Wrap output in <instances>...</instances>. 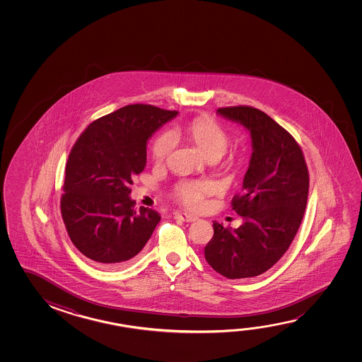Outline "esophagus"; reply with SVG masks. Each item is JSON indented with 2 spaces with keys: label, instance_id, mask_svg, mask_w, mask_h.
Masks as SVG:
<instances>
[{
  "label": "esophagus",
  "instance_id": "obj_1",
  "mask_svg": "<svg viewBox=\"0 0 362 362\" xmlns=\"http://www.w3.org/2000/svg\"><path fill=\"white\" fill-rule=\"evenodd\" d=\"M174 217H175V218L182 219V221H185V222H194V221L198 219L197 216L188 214V212H175Z\"/></svg>",
  "mask_w": 362,
  "mask_h": 362
}]
</instances>
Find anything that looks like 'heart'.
<instances>
[{"label": "heart", "mask_w": 362, "mask_h": 362, "mask_svg": "<svg viewBox=\"0 0 362 362\" xmlns=\"http://www.w3.org/2000/svg\"><path fill=\"white\" fill-rule=\"evenodd\" d=\"M185 136L204 158L218 159L225 154L230 143L228 132L208 116H199L185 126ZM174 146V139L169 132L155 139L151 146V158L155 163L165 160ZM212 192L207 182H180L174 189V196L187 207H199L204 196Z\"/></svg>", "instance_id": "obj_1"}]
</instances>
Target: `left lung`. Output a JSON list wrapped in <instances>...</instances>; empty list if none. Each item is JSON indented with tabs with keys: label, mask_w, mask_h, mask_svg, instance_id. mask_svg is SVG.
<instances>
[{
	"label": "left lung",
	"mask_w": 362,
	"mask_h": 362,
	"mask_svg": "<svg viewBox=\"0 0 362 362\" xmlns=\"http://www.w3.org/2000/svg\"><path fill=\"white\" fill-rule=\"evenodd\" d=\"M217 113L250 131L252 154L243 192L232 199L243 223L231 230L214 222L204 256L226 278H252L276 264L296 238L307 207L308 168L296 139L267 113L250 106Z\"/></svg>",
	"instance_id": "1"
}]
</instances>
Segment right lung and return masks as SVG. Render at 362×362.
<instances>
[{"label":"right lung","instance_id":"obj_1","mask_svg":"<svg viewBox=\"0 0 362 362\" xmlns=\"http://www.w3.org/2000/svg\"><path fill=\"white\" fill-rule=\"evenodd\" d=\"M177 115L129 105L93 121L71 148L60 211L71 243L95 265L130 262L159 223L154 209L136 211L130 185L146 165L148 139Z\"/></svg>","mask_w":362,"mask_h":362}]
</instances>
